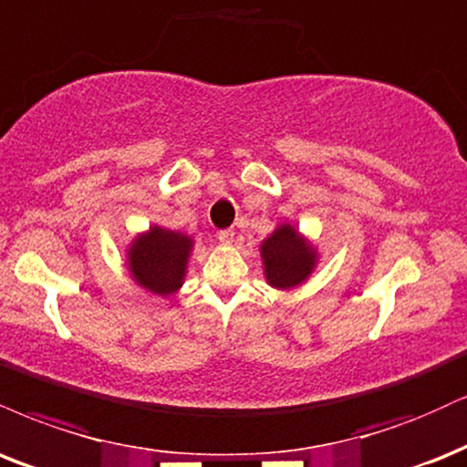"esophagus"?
<instances>
[{
  "label": "esophagus",
  "mask_w": 467,
  "mask_h": 467,
  "mask_svg": "<svg viewBox=\"0 0 467 467\" xmlns=\"http://www.w3.org/2000/svg\"><path fill=\"white\" fill-rule=\"evenodd\" d=\"M217 237H219V241H222V244H230V241H233V237H234V230L233 228L219 230Z\"/></svg>",
  "instance_id": "esophagus-1"
}]
</instances>
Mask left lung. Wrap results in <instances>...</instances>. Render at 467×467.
I'll return each mask as SVG.
<instances>
[{
  "mask_svg": "<svg viewBox=\"0 0 467 467\" xmlns=\"http://www.w3.org/2000/svg\"><path fill=\"white\" fill-rule=\"evenodd\" d=\"M261 254L269 285L278 289L300 285L316 265L313 250L297 237V233L291 226H280L272 237L263 241Z\"/></svg>",
  "mask_w": 467,
  "mask_h": 467,
  "instance_id": "1",
  "label": "left lung"
}]
</instances>
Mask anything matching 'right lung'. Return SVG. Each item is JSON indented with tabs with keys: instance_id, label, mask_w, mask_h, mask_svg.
Segmentation results:
<instances>
[{
	"instance_id": "obj_1",
	"label": "right lung",
	"mask_w": 467,
	"mask_h": 467,
	"mask_svg": "<svg viewBox=\"0 0 467 467\" xmlns=\"http://www.w3.org/2000/svg\"><path fill=\"white\" fill-rule=\"evenodd\" d=\"M189 252V237L154 226L130 248L132 276L145 289L170 296L182 285Z\"/></svg>"
}]
</instances>
